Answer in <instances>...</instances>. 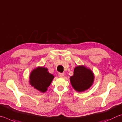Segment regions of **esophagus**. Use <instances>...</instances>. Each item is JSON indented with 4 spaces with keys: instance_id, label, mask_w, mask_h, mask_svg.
<instances>
[{
    "instance_id": "34e87169",
    "label": "esophagus",
    "mask_w": 122,
    "mask_h": 122,
    "mask_svg": "<svg viewBox=\"0 0 122 122\" xmlns=\"http://www.w3.org/2000/svg\"><path fill=\"white\" fill-rule=\"evenodd\" d=\"M58 74V76H59V77H61V78H63L64 76V74L61 73H59Z\"/></svg>"
}]
</instances>
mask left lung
Wrapping results in <instances>:
<instances>
[{"mask_svg":"<svg viewBox=\"0 0 122 122\" xmlns=\"http://www.w3.org/2000/svg\"><path fill=\"white\" fill-rule=\"evenodd\" d=\"M70 79L73 88L78 92H82L93 85L94 76L90 69L81 65L74 68L73 76Z\"/></svg>","mask_w":122,"mask_h":122,"instance_id":"8db88e82","label":"left lung"}]
</instances>
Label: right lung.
Returning a JSON list of instances; mask_svg holds the SVG:
<instances>
[{"instance_id":"right-lung-1","label":"right lung","mask_w":122,"mask_h":122,"mask_svg":"<svg viewBox=\"0 0 122 122\" xmlns=\"http://www.w3.org/2000/svg\"><path fill=\"white\" fill-rule=\"evenodd\" d=\"M48 69L37 67L31 71L29 76V83L34 88L44 93L50 86L54 76L48 71Z\"/></svg>"}]
</instances>
